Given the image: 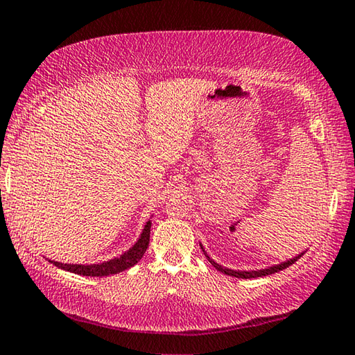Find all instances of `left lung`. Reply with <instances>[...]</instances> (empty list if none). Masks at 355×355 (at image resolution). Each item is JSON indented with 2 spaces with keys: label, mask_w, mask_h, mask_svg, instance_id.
Segmentation results:
<instances>
[{
  "label": "left lung",
  "mask_w": 355,
  "mask_h": 355,
  "mask_svg": "<svg viewBox=\"0 0 355 355\" xmlns=\"http://www.w3.org/2000/svg\"><path fill=\"white\" fill-rule=\"evenodd\" d=\"M200 247H202V250H203V253H205V256L208 257V261L212 263V266H214L218 272H222V273H225V275H228V276H234V278H242V279H250V278H261V276H267V275H272V273H276V272H279V270H284V268H287L288 266H292L293 262H296L300 259V257L304 254V251H302L301 254H298V256H295V257H292V259H288V261H284V262H281V263H276V266H272V267H267V268H261V270H231V268H227V267H222V266H218V263L216 262V261H212L211 257L208 256V253H206L205 251V248H203V245L200 243Z\"/></svg>",
  "instance_id": "8db88e82"
}]
</instances>
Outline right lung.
<instances>
[{
    "mask_svg": "<svg viewBox=\"0 0 355 355\" xmlns=\"http://www.w3.org/2000/svg\"><path fill=\"white\" fill-rule=\"evenodd\" d=\"M150 227L152 222L149 220L144 225L143 233H141L139 239L135 242L133 247L128 248L125 253H122L119 257H113V259L101 263H89V266H82V263H62L55 261H49L54 263L55 267L62 270H67V272L82 275V276H108V275H116L124 272V270L133 267L135 263H138L141 257L144 256L147 247H149L150 241Z\"/></svg>",
    "mask_w": 355,
    "mask_h": 355,
    "instance_id": "add662e5",
    "label": "right lung"
}]
</instances>
